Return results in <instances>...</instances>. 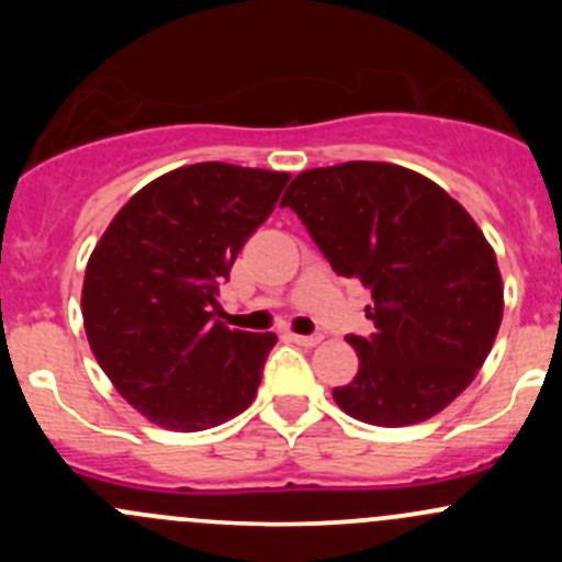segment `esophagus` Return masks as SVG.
<instances>
[{"label":"esophagus","mask_w":562,"mask_h":562,"mask_svg":"<svg viewBox=\"0 0 562 562\" xmlns=\"http://www.w3.org/2000/svg\"><path fill=\"white\" fill-rule=\"evenodd\" d=\"M288 339L296 345H304V348H313V345L321 342V334H288Z\"/></svg>","instance_id":"esophagus-1"}]
</instances>
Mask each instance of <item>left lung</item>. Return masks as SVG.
I'll return each instance as SVG.
<instances>
[{
	"instance_id": "8db88e82",
	"label": "left lung",
	"mask_w": 562,
	"mask_h": 562,
	"mask_svg": "<svg viewBox=\"0 0 562 562\" xmlns=\"http://www.w3.org/2000/svg\"><path fill=\"white\" fill-rule=\"evenodd\" d=\"M339 277L372 291V337L350 334L359 372L334 389L375 427L427 422L473 383L503 321L495 249L443 187L391 162L299 173L282 195Z\"/></svg>"
}]
</instances>
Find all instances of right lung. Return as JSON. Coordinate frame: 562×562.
<instances>
[{
  "mask_svg": "<svg viewBox=\"0 0 562 562\" xmlns=\"http://www.w3.org/2000/svg\"><path fill=\"white\" fill-rule=\"evenodd\" d=\"M291 176L176 168L135 192L92 249L81 313L113 389L157 427L201 432L247 411L277 334L212 321L217 285Z\"/></svg>",
  "mask_w": 562,
  "mask_h": 562,
  "instance_id": "right-lung-1",
  "label": "right lung"
}]
</instances>
